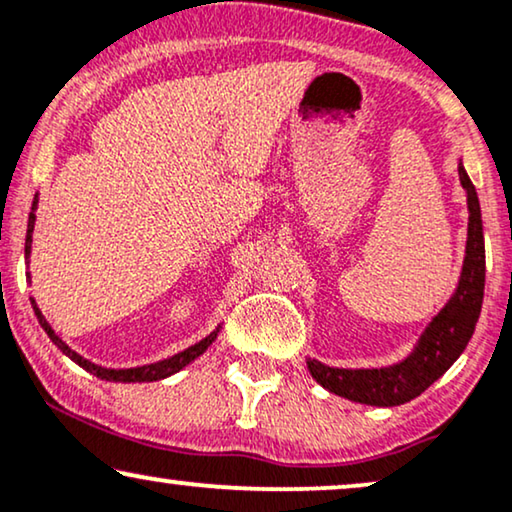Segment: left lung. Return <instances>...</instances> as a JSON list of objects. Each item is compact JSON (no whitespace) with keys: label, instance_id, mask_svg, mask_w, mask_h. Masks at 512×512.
<instances>
[{"label":"left lung","instance_id":"1","mask_svg":"<svg viewBox=\"0 0 512 512\" xmlns=\"http://www.w3.org/2000/svg\"><path fill=\"white\" fill-rule=\"evenodd\" d=\"M459 181L466 191L468 233L466 256L457 289L419 335L417 345L403 361L382 368H333L307 359V370L326 391L354 403L394 408L417 398L459 359L478 324L485 296V235H482L480 200L464 165Z\"/></svg>","mask_w":512,"mask_h":512}]
</instances>
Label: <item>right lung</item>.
I'll use <instances>...</instances> for the list:
<instances>
[{"label":"right lung","instance_id":"add662e5","mask_svg":"<svg viewBox=\"0 0 512 512\" xmlns=\"http://www.w3.org/2000/svg\"><path fill=\"white\" fill-rule=\"evenodd\" d=\"M37 207H39V195H34L30 219H27V237H25V265H27V268H30L32 233H34V221H37V214H34V212H37ZM27 282H32L30 270H27ZM30 303H32V310H34V314H37V319H39L41 328H44L46 335H48V338H51L53 345L58 347L62 354L69 356V359H72L74 363H79V366H81L83 370H88L90 375L100 377V380H107V382H156V380H165V377H170V375H174V373H179L181 368H186L188 363L198 359L200 354H205V349H207L209 345H212L214 338H216V335H219V331H221V324H219V326L214 328L212 333L205 335V338L195 342V345L186 347L184 352H179V354L167 356V359H163V361H153V363H146V366H135V368H104V366H97V363H93V361L83 359L81 354H76L74 349L69 347L67 342L62 340L58 333L53 331L51 324H48L44 314H41L39 305H37V300L30 298Z\"/></svg>","mask_w":512,"mask_h":512}]
</instances>
